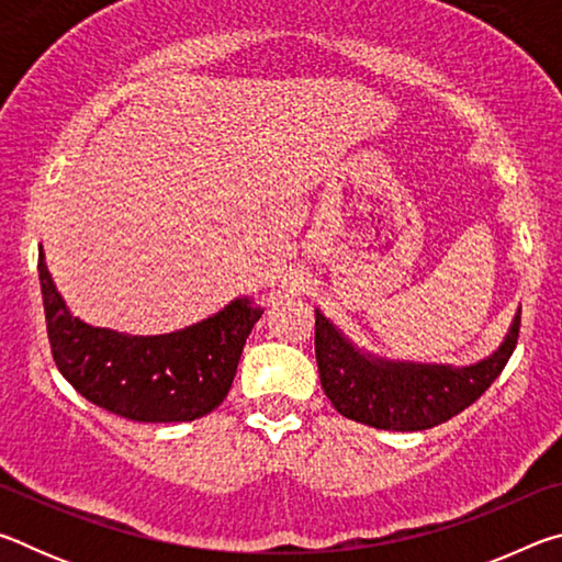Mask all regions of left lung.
I'll return each mask as SVG.
<instances>
[{
	"mask_svg": "<svg viewBox=\"0 0 562 562\" xmlns=\"http://www.w3.org/2000/svg\"><path fill=\"white\" fill-rule=\"evenodd\" d=\"M520 310L501 347L469 367L394 361L357 347L315 310L319 382L331 406L351 422L384 431H424L471 406L508 364L516 349Z\"/></svg>",
	"mask_w": 562,
	"mask_h": 562,
	"instance_id": "8db88e82",
	"label": "left lung"
}]
</instances>
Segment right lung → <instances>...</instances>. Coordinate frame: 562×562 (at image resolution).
Segmentation results:
<instances>
[{
    "label": "right lung",
    "mask_w": 562,
    "mask_h": 562,
    "mask_svg": "<svg viewBox=\"0 0 562 562\" xmlns=\"http://www.w3.org/2000/svg\"><path fill=\"white\" fill-rule=\"evenodd\" d=\"M46 331L56 367L76 392L106 412L146 424L193 422L223 404L245 339L262 317L235 297L213 317L168 335H126L71 315L40 247Z\"/></svg>",
    "instance_id": "1"
}]
</instances>
